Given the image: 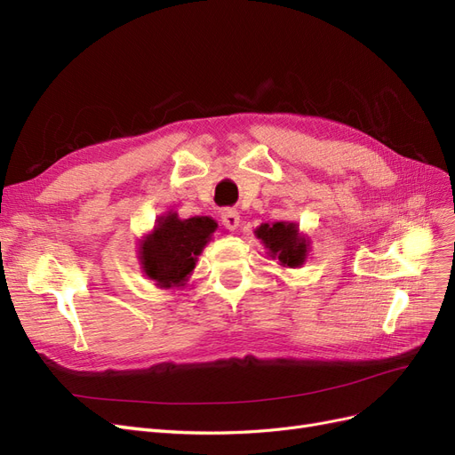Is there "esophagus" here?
I'll return each instance as SVG.
<instances>
[{
    "mask_svg": "<svg viewBox=\"0 0 455 455\" xmlns=\"http://www.w3.org/2000/svg\"><path fill=\"white\" fill-rule=\"evenodd\" d=\"M220 220H222V224L228 228V229H235L239 226V212L235 209H224L222 212H220Z\"/></svg>",
    "mask_w": 455,
    "mask_h": 455,
    "instance_id": "1",
    "label": "esophagus"
}]
</instances>
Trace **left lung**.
I'll return each mask as SVG.
<instances>
[{
  "instance_id": "obj_1",
  "label": "left lung",
  "mask_w": 455,
  "mask_h": 455,
  "mask_svg": "<svg viewBox=\"0 0 455 455\" xmlns=\"http://www.w3.org/2000/svg\"><path fill=\"white\" fill-rule=\"evenodd\" d=\"M256 233L269 249L271 258H279L281 266L298 267L306 261L307 243L298 235V228L294 224H264L256 229Z\"/></svg>"
}]
</instances>
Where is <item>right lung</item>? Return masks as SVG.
I'll use <instances>...</instances> for the list:
<instances>
[{
  "label": "right lung",
  "instance_id": "1",
  "mask_svg": "<svg viewBox=\"0 0 455 455\" xmlns=\"http://www.w3.org/2000/svg\"><path fill=\"white\" fill-rule=\"evenodd\" d=\"M214 229L216 222L206 216L188 220H178L176 214L163 216L140 246L148 277L164 288L182 284Z\"/></svg>",
  "mask_w": 455,
  "mask_h": 455
}]
</instances>
